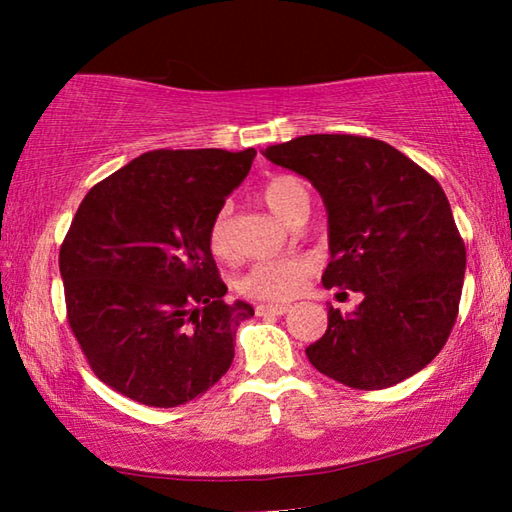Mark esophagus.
Instances as JSON below:
<instances>
[{"label": "esophagus", "mask_w": 512, "mask_h": 512, "mask_svg": "<svg viewBox=\"0 0 512 512\" xmlns=\"http://www.w3.org/2000/svg\"><path fill=\"white\" fill-rule=\"evenodd\" d=\"M257 316H284L289 311L287 305H257Z\"/></svg>", "instance_id": "34e87169"}]
</instances>
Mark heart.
I'll return each mask as SVG.
<instances>
[{"label": "heart", "mask_w": 512, "mask_h": 512, "mask_svg": "<svg viewBox=\"0 0 512 512\" xmlns=\"http://www.w3.org/2000/svg\"><path fill=\"white\" fill-rule=\"evenodd\" d=\"M262 201L284 223H291L300 207L309 205V192L307 185L296 176H275L262 187ZM207 241H210V248L216 257L225 259L232 253L230 205H223L214 214ZM311 271H314V262L302 255L264 259V262H257L255 266H250L248 273L241 275L239 291L244 296L259 300H291L305 287Z\"/></svg>", "instance_id": "b5f03b06"}]
</instances>
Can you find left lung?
<instances>
[{"label": "left lung", "mask_w": 512, "mask_h": 512, "mask_svg": "<svg viewBox=\"0 0 512 512\" xmlns=\"http://www.w3.org/2000/svg\"><path fill=\"white\" fill-rule=\"evenodd\" d=\"M266 160L305 176L327 207L325 289L363 293L352 314L329 307L305 350L318 372L379 391L420 372L456 323L465 244L438 180L391 144L361 135H302Z\"/></svg>", "instance_id": "1"}]
</instances>
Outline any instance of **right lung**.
I'll list each match as a JSON object with an SVG mask.
<instances>
[{"label":"right lung","instance_id":"1","mask_svg":"<svg viewBox=\"0 0 512 512\" xmlns=\"http://www.w3.org/2000/svg\"><path fill=\"white\" fill-rule=\"evenodd\" d=\"M257 151H149L85 194L60 246L69 327L103 384L171 409L235 359L248 302L223 300L210 223Z\"/></svg>","mask_w":512,"mask_h":512}]
</instances>
